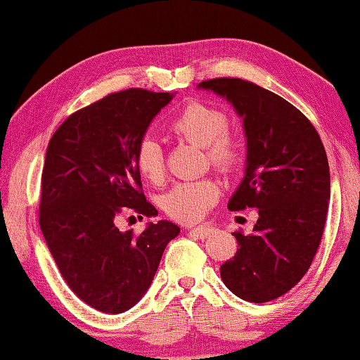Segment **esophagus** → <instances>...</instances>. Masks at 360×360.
Returning a JSON list of instances; mask_svg holds the SVG:
<instances>
[{"instance_id":"34e87169","label":"esophagus","mask_w":360,"mask_h":360,"mask_svg":"<svg viewBox=\"0 0 360 360\" xmlns=\"http://www.w3.org/2000/svg\"><path fill=\"white\" fill-rule=\"evenodd\" d=\"M188 233L193 234L195 238H198V239H206L211 233H213V228L203 224V226H198V228H190Z\"/></svg>"}]
</instances>
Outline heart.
Segmentation results:
<instances>
[{
    "mask_svg": "<svg viewBox=\"0 0 360 360\" xmlns=\"http://www.w3.org/2000/svg\"><path fill=\"white\" fill-rule=\"evenodd\" d=\"M169 127L181 139L205 147L208 159L221 170H231L239 162L238 141L226 132L228 117L216 108L190 103L172 117ZM136 167L150 184H159L164 179V154L154 139L147 137L137 147ZM218 193V185L210 179L179 181L162 196V208L170 218L195 223L213 206Z\"/></svg>",
    "mask_w": 360,
    "mask_h": 360,
    "instance_id": "obj_1",
    "label": "heart"
}]
</instances>
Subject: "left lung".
Instances as JSON below:
<instances>
[{
    "instance_id": "left-lung-1",
    "label": "left lung",
    "mask_w": 360,
    "mask_h": 360,
    "mask_svg": "<svg viewBox=\"0 0 360 360\" xmlns=\"http://www.w3.org/2000/svg\"><path fill=\"white\" fill-rule=\"evenodd\" d=\"M243 120L244 176L228 208H257L252 233H234L238 252L221 265L234 295L265 303L292 290L308 272L326 223L331 179L326 150L302 111L240 78L201 82Z\"/></svg>"
}]
</instances>
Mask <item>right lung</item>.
I'll return each mask as SVG.
<instances>
[{"label": "right lung", "mask_w": 360, "mask_h": 360, "mask_svg": "<svg viewBox=\"0 0 360 360\" xmlns=\"http://www.w3.org/2000/svg\"><path fill=\"white\" fill-rule=\"evenodd\" d=\"M175 93L131 88L68 116L47 146L39 223L72 292L98 311L117 314L149 290L167 244L180 228L167 219L141 234L120 231L121 211L157 210L142 193L137 147Z\"/></svg>", "instance_id": "obj_1"}]
</instances>
